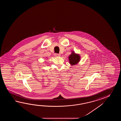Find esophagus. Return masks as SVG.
I'll return each instance as SVG.
<instances>
[{
	"instance_id": "obj_1",
	"label": "esophagus",
	"mask_w": 121,
	"mask_h": 121,
	"mask_svg": "<svg viewBox=\"0 0 121 121\" xmlns=\"http://www.w3.org/2000/svg\"><path fill=\"white\" fill-rule=\"evenodd\" d=\"M54 56L55 57H59V56H60V54H54Z\"/></svg>"
}]
</instances>
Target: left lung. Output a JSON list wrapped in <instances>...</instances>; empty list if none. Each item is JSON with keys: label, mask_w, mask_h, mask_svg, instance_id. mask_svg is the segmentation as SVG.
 <instances>
[{"label": "left lung", "mask_w": 121, "mask_h": 121, "mask_svg": "<svg viewBox=\"0 0 121 121\" xmlns=\"http://www.w3.org/2000/svg\"><path fill=\"white\" fill-rule=\"evenodd\" d=\"M80 55L79 54H76L73 52L69 56V60L70 64L72 65H76L80 61Z\"/></svg>", "instance_id": "1"}]
</instances>
